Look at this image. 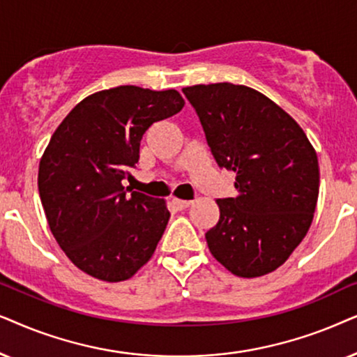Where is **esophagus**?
<instances>
[{
	"mask_svg": "<svg viewBox=\"0 0 357 357\" xmlns=\"http://www.w3.org/2000/svg\"><path fill=\"white\" fill-rule=\"evenodd\" d=\"M173 204L176 207L181 208V211H183V208H188L189 206H191L192 201H184V199H173Z\"/></svg>",
	"mask_w": 357,
	"mask_h": 357,
	"instance_id": "obj_1",
	"label": "esophagus"
}]
</instances>
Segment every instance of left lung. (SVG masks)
<instances>
[{
	"mask_svg": "<svg viewBox=\"0 0 357 357\" xmlns=\"http://www.w3.org/2000/svg\"><path fill=\"white\" fill-rule=\"evenodd\" d=\"M236 196L217 199L220 218L206 234L213 258L238 278L286 263L312 225L320 169L302 127L263 93L243 84L183 88Z\"/></svg>",
	"mask_w": 357,
	"mask_h": 357,
	"instance_id": "1",
	"label": "left lung"
}]
</instances>
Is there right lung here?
Returning <instances> with one entry per match:
<instances>
[{
    "label": "right lung",
    "instance_id": "right-lung-1",
    "mask_svg": "<svg viewBox=\"0 0 357 357\" xmlns=\"http://www.w3.org/2000/svg\"><path fill=\"white\" fill-rule=\"evenodd\" d=\"M184 107L176 89L117 86L71 109L39 165V194L56 243L76 268L99 281H127L149 263L165 234V199L126 191L151 123Z\"/></svg>",
    "mask_w": 357,
    "mask_h": 357
}]
</instances>
